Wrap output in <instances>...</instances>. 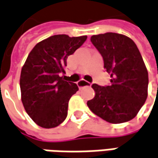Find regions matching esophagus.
I'll return each instance as SVG.
<instances>
[{"instance_id": "esophagus-1", "label": "esophagus", "mask_w": 158, "mask_h": 158, "mask_svg": "<svg viewBox=\"0 0 158 158\" xmlns=\"http://www.w3.org/2000/svg\"><path fill=\"white\" fill-rule=\"evenodd\" d=\"M77 85H78V86H79V88H82V87H84V86H90L91 84H90L89 82H87V81H86V80H84V79H81V80H79V81H78Z\"/></svg>"}]
</instances>
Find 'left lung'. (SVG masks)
<instances>
[{"instance_id": "obj_1", "label": "left lung", "mask_w": 158, "mask_h": 158, "mask_svg": "<svg viewBox=\"0 0 158 158\" xmlns=\"http://www.w3.org/2000/svg\"><path fill=\"white\" fill-rule=\"evenodd\" d=\"M91 42L110 73V86L93 84L95 95L87 102L93 113L112 124L133 119L148 96V75L136 44L126 35L106 32L93 35Z\"/></svg>"}]
</instances>
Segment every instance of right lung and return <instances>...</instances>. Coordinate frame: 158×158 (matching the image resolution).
<instances>
[{"instance_id":"1","label":"right lung","mask_w":158,"mask_h":158,"mask_svg":"<svg viewBox=\"0 0 158 158\" xmlns=\"http://www.w3.org/2000/svg\"><path fill=\"white\" fill-rule=\"evenodd\" d=\"M86 38L54 35L37 43L28 55L20 75L21 100L25 111L40 127L53 128L66 118L69 100L79 87L60 73L64 72L68 56Z\"/></svg>"}]
</instances>
